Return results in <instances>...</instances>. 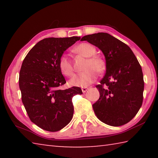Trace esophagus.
I'll use <instances>...</instances> for the list:
<instances>
[{
    "label": "esophagus",
    "mask_w": 158,
    "mask_h": 158,
    "mask_svg": "<svg viewBox=\"0 0 158 158\" xmlns=\"http://www.w3.org/2000/svg\"><path fill=\"white\" fill-rule=\"evenodd\" d=\"M88 90H89V88H87V87H82L81 88V90L83 93H85Z\"/></svg>",
    "instance_id": "1"
}]
</instances>
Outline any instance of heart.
<instances>
[{
	"label": "heart",
	"instance_id": "obj_1",
	"mask_svg": "<svg viewBox=\"0 0 158 158\" xmlns=\"http://www.w3.org/2000/svg\"><path fill=\"white\" fill-rule=\"evenodd\" d=\"M76 53L87 58L84 66V72L77 74L69 80V84L73 86L86 87L94 82L98 74H102L106 70V64L105 58L95 54L96 48L93 45L86 42L80 43L74 48ZM58 67L63 74L72 77L74 74L73 63L66 55L60 56L58 60Z\"/></svg>",
	"mask_w": 158,
	"mask_h": 158
}]
</instances>
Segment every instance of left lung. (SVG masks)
I'll return each mask as SVG.
<instances>
[{"mask_svg": "<svg viewBox=\"0 0 158 158\" xmlns=\"http://www.w3.org/2000/svg\"><path fill=\"white\" fill-rule=\"evenodd\" d=\"M105 56L106 74L96 85L100 98L93 105L96 116L111 126H121L136 116L143 102L142 69L132 51L124 42L106 33L84 36Z\"/></svg>", "mask_w": 158, "mask_h": 158, "instance_id": "left-lung-1", "label": "left lung"}]
</instances>
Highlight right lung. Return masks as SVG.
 I'll list each match as a JSON object with an SVG mask.
<instances>
[{
    "mask_svg": "<svg viewBox=\"0 0 158 158\" xmlns=\"http://www.w3.org/2000/svg\"><path fill=\"white\" fill-rule=\"evenodd\" d=\"M79 40L80 37L44 38L23 60L19 79L21 100L31 121L44 130L57 132L65 127L73 116V96L82 94L79 87L58 89L66 83L58 60Z\"/></svg>",
    "mask_w": 158,
    "mask_h": 158,
    "instance_id": "obj_1",
    "label": "right lung"
}]
</instances>
